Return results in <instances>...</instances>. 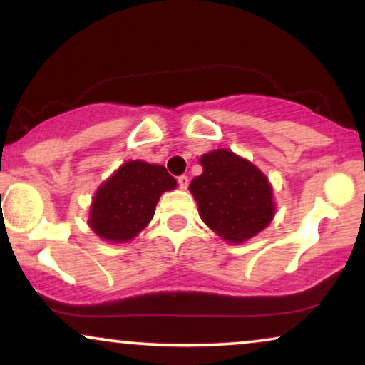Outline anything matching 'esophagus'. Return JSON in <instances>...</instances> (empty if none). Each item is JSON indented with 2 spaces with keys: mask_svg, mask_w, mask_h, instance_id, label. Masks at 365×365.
Instances as JSON below:
<instances>
[{
  "mask_svg": "<svg viewBox=\"0 0 365 365\" xmlns=\"http://www.w3.org/2000/svg\"><path fill=\"white\" fill-rule=\"evenodd\" d=\"M178 185L182 190H187L188 188V177L187 175H182V177H178Z\"/></svg>",
  "mask_w": 365,
  "mask_h": 365,
  "instance_id": "obj_1",
  "label": "esophagus"
}]
</instances>
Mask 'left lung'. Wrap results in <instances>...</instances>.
<instances>
[{
    "instance_id": "1",
    "label": "left lung",
    "mask_w": 365,
    "mask_h": 365,
    "mask_svg": "<svg viewBox=\"0 0 365 365\" xmlns=\"http://www.w3.org/2000/svg\"><path fill=\"white\" fill-rule=\"evenodd\" d=\"M202 175L188 190L203 223L228 244H244L270 225L275 215L274 188L265 173L228 148L200 157Z\"/></svg>"
}]
</instances>
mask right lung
<instances>
[{
  "mask_svg": "<svg viewBox=\"0 0 365 365\" xmlns=\"http://www.w3.org/2000/svg\"><path fill=\"white\" fill-rule=\"evenodd\" d=\"M177 180L163 165L130 160L96 188L88 225L101 240H133L155 215L162 193L175 190Z\"/></svg>",
  "mask_w": 365,
  "mask_h": 365,
  "instance_id": "1",
  "label": "right lung"
}]
</instances>
